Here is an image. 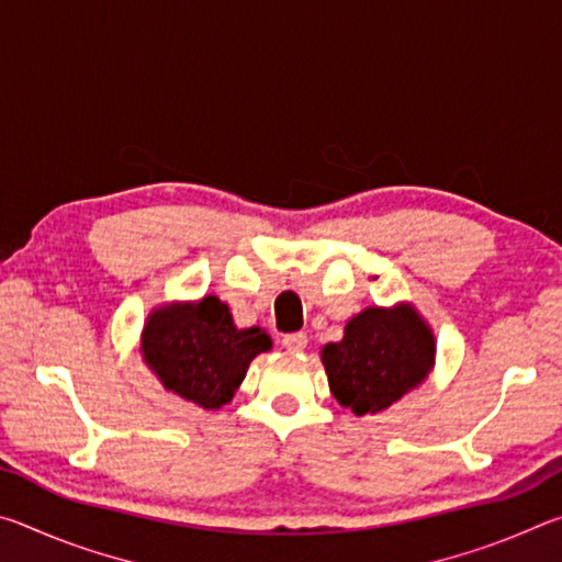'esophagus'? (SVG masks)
<instances>
[{"instance_id": "obj_1", "label": "esophagus", "mask_w": 562, "mask_h": 562, "mask_svg": "<svg viewBox=\"0 0 562 562\" xmlns=\"http://www.w3.org/2000/svg\"><path fill=\"white\" fill-rule=\"evenodd\" d=\"M282 347L288 351H302L304 347H307V335H304V331H292V335H284Z\"/></svg>"}]
</instances>
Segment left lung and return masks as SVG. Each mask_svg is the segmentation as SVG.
<instances>
[{"instance_id":"1","label":"left lung","mask_w":562,"mask_h":562,"mask_svg":"<svg viewBox=\"0 0 562 562\" xmlns=\"http://www.w3.org/2000/svg\"><path fill=\"white\" fill-rule=\"evenodd\" d=\"M434 335L412 307H369L345 339L322 349L329 389L357 416L382 412L418 386L434 364Z\"/></svg>"}]
</instances>
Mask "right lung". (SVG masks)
<instances>
[{"instance_id":"add662e5","label":"right lung","mask_w":562,"mask_h":562,"mask_svg":"<svg viewBox=\"0 0 562 562\" xmlns=\"http://www.w3.org/2000/svg\"><path fill=\"white\" fill-rule=\"evenodd\" d=\"M260 327L237 329L217 297L156 310L144 329L146 364L166 389L203 408L227 404L250 361L270 349Z\"/></svg>"}]
</instances>
